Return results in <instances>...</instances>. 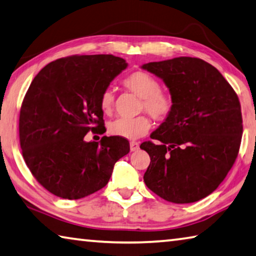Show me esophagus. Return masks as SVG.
<instances>
[{"label": "esophagus", "instance_id": "obj_1", "mask_svg": "<svg viewBox=\"0 0 256 256\" xmlns=\"http://www.w3.org/2000/svg\"><path fill=\"white\" fill-rule=\"evenodd\" d=\"M140 150V142H130V150H132V152H136V150Z\"/></svg>", "mask_w": 256, "mask_h": 256}]
</instances>
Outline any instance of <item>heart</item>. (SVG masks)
Returning a JSON list of instances; mask_svg holds the SVG:
<instances>
[{
  "mask_svg": "<svg viewBox=\"0 0 256 256\" xmlns=\"http://www.w3.org/2000/svg\"><path fill=\"white\" fill-rule=\"evenodd\" d=\"M124 88L137 96L142 98V110H146L152 118L158 121L166 120L174 109V101L171 94L160 90V84L154 76L144 70H136L124 80ZM114 96L110 88L102 92L100 108L102 112L109 114L114 108ZM150 128L148 116H138L136 118H118L109 124L111 135L138 140L146 135Z\"/></svg>",
  "mask_w": 256,
  "mask_h": 256,
  "instance_id": "1",
  "label": "heart"
}]
</instances>
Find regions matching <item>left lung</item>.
I'll return each instance as SVG.
<instances>
[{"instance_id":"obj_1","label":"left lung","mask_w":256,"mask_h":256,"mask_svg":"<svg viewBox=\"0 0 256 256\" xmlns=\"http://www.w3.org/2000/svg\"><path fill=\"white\" fill-rule=\"evenodd\" d=\"M163 80L174 101L171 116L144 142L150 158L144 181L174 204H191L217 189L238 155L243 120L238 96L216 67L176 57L142 66Z\"/></svg>"}]
</instances>
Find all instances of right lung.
I'll list each match as a JSON object with an SVG mask.
<instances>
[{"mask_svg": "<svg viewBox=\"0 0 256 256\" xmlns=\"http://www.w3.org/2000/svg\"><path fill=\"white\" fill-rule=\"evenodd\" d=\"M127 66L114 55H74L49 62L31 82L20 110V146L30 172L50 194L70 200L94 194L129 153L124 138L84 140L88 132H102L100 96Z\"/></svg>", "mask_w": 256, "mask_h": 256, "instance_id": "right-lung-1", "label": "right lung"}]
</instances>
